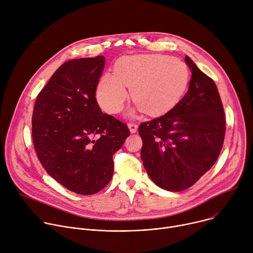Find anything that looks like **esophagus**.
I'll use <instances>...</instances> for the list:
<instances>
[{"mask_svg": "<svg viewBox=\"0 0 253 253\" xmlns=\"http://www.w3.org/2000/svg\"><path fill=\"white\" fill-rule=\"evenodd\" d=\"M128 128L131 133H135L138 129V125L136 123H128Z\"/></svg>", "mask_w": 253, "mask_h": 253, "instance_id": "esophagus-1", "label": "esophagus"}]
</instances>
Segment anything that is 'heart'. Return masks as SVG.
I'll list each match as a JSON object with an SVG mask.
<instances>
[{
  "instance_id": "1",
  "label": "heart",
  "mask_w": 253,
  "mask_h": 253,
  "mask_svg": "<svg viewBox=\"0 0 253 253\" xmlns=\"http://www.w3.org/2000/svg\"><path fill=\"white\" fill-rule=\"evenodd\" d=\"M190 79L187 65L168 55L144 54L119 59L114 74H104L96 88V98L109 114L121 112L128 99L149 115L163 114L182 99Z\"/></svg>"
}]
</instances>
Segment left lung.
<instances>
[{
	"instance_id": "1",
	"label": "left lung",
	"mask_w": 253,
	"mask_h": 253,
	"mask_svg": "<svg viewBox=\"0 0 253 253\" xmlns=\"http://www.w3.org/2000/svg\"><path fill=\"white\" fill-rule=\"evenodd\" d=\"M185 96L166 114L141 123V158L152 181L168 191L195 184L217 160L225 136L223 105L214 81L189 58Z\"/></svg>"
}]
</instances>
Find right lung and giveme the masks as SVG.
I'll list each match as a JSON object with an SVG mask.
<instances>
[{
    "mask_svg": "<svg viewBox=\"0 0 253 253\" xmlns=\"http://www.w3.org/2000/svg\"><path fill=\"white\" fill-rule=\"evenodd\" d=\"M104 56L65 62L36 99L32 137L37 156L57 182L81 195L111 181L113 155L130 135L128 126L103 114L96 88Z\"/></svg>",
    "mask_w": 253,
    "mask_h": 253,
    "instance_id": "right-lung-1",
    "label": "right lung"
}]
</instances>
